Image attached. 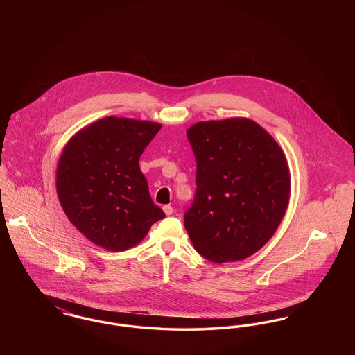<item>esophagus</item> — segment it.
<instances>
[{
    "mask_svg": "<svg viewBox=\"0 0 355 355\" xmlns=\"http://www.w3.org/2000/svg\"><path fill=\"white\" fill-rule=\"evenodd\" d=\"M162 209H164V211H165L166 216H171V214H173V207H171L170 205H165Z\"/></svg>",
    "mask_w": 355,
    "mask_h": 355,
    "instance_id": "34e87169",
    "label": "esophagus"
}]
</instances>
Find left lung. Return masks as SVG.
<instances>
[{"instance_id":"1","label":"left lung","mask_w":355,"mask_h":355,"mask_svg":"<svg viewBox=\"0 0 355 355\" xmlns=\"http://www.w3.org/2000/svg\"><path fill=\"white\" fill-rule=\"evenodd\" d=\"M186 135L197 161V189L184 216L194 249L214 263L258 252L286 213L284 152L252 119L198 122Z\"/></svg>"}]
</instances>
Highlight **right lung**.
Here are the masks:
<instances>
[{"label": "right lung", "instance_id": "add662e5", "mask_svg": "<svg viewBox=\"0 0 355 355\" xmlns=\"http://www.w3.org/2000/svg\"><path fill=\"white\" fill-rule=\"evenodd\" d=\"M161 129L149 121L106 117L68 142L57 168V194L69 220L93 243L122 252L165 213L154 205L139 157Z\"/></svg>", "mask_w": 355, "mask_h": 355}]
</instances>
